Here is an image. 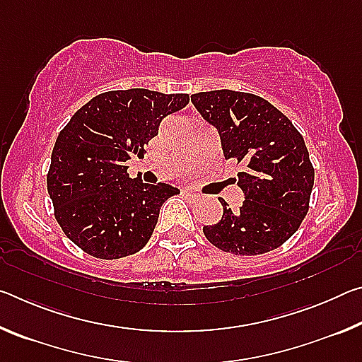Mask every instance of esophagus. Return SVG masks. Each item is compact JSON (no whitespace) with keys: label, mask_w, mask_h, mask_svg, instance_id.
<instances>
[{"label":"esophagus","mask_w":362,"mask_h":362,"mask_svg":"<svg viewBox=\"0 0 362 362\" xmlns=\"http://www.w3.org/2000/svg\"><path fill=\"white\" fill-rule=\"evenodd\" d=\"M183 196H185L188 201H198L199 199V194L193 193L192 189H185V192H183Z\"/></svg>","instance_id":"34e87169"}]
</instances>
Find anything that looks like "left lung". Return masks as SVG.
Listing matches in <instances>:
<instances>
[{
    "instance_id": "1",
    "label": "left lung",
    "mask_w": 362,
    "mask_h": 362,
    "mask_svg": "<svg viewBox=\"0 0 362 362\" xmlns=\"http://www.w3.org/2000/svg\"><path fill=\"white\" fill-rule=\"evenodd\" d=\"M201 116L218 131L225 159L243 163L238 211L220 199L223 216L204 226L207 241L235 255L279 247L298 230L310 207L315 169L305 140L291 119L268 100L230 89L192 95Z\"/></svg>"
}]
</instances>
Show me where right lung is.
Listing matches in <instances>:
<instances>
[{
  "label": "right lung",
  "mask_w": 362,
  "mask_h": 362,
  "mask_svg": "<svg viewBox=\"0 0 362 362\" xmlns=\"http://www.w3.org/2000/svg\"><path fill=\"white\" fill-rule=\"evenodd\" d=\"M188 102V94L108 90L93 97L60 131L47 193L60 228L86 254L113 260L148 243L163 203L180 189L131 179L126 161L142 158L159 122Z\"/></svg>",
  "instance_id": "obj_1"
}]
</instances>
